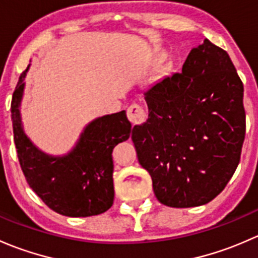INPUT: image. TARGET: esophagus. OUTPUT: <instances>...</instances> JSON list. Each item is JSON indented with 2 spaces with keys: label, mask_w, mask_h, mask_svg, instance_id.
Instances as JSON below:
<instances>
[{
  "label": "esophagus",
  "mask_w": 258,
  "mask_h": 258,
  "mask_svg": "<svg viewBox=\"0 0 258 258\" xmlns=\"http://www.w3.org/2000/svg\"><path fill=\"white\" fill-rule=\"evenodd\" d=\"M127 117L132 124H141L146 121V112L141 105L134 103L127 108Z\"/></svg>",
  "instance_id": "34e87169"
}]
</instances>
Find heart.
I'll return each mask as SVG.
<instances>
[{
  "mask_svg": "<svg viewBox=\"0 0 258 258\" xmlns=\"http://www.w3.org/2000/svg\"><path fill=\"white\" fill-rule=\"evenodd\" d=\"M160 57H161V58H162V57H163V54H162V53H161V54H160Z\"/></svg>",
  "mask_w": 258,
  "mask_h": 258,
  "instance_id": "obj_1",
  "label": "heart"
}]
</instances>
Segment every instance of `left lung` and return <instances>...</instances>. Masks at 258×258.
Returning a JSON list of instances; mask_svg holds the SVG:
<instances>
[{
	"mask_svg": "<svg viewBox=\"0 0 258 258\" xmlns=\"http://www.w3.org/2000/svg\"><path fill=\"white\" fill-rule=\"evenodd\" d=\"M144 95L148 118L131 139L156 197L176 209L209 204L235 173L246 134L243 83L230 56L205 40L182 72Z\"/></svg>",
	"mask_w": 258,
	"mask_h": 258,
	"instance_id": "left-lung-1",
	"label": "left lung"
}]
</instances>
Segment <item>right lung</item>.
Segmentation results:
<instances>
[{
	"instance_id": "obj_1",
	"label": "right lung",
	"mask_w": 258,
	"mask_h": 258,
	"mask_svg": "<svg viewBox=\"0 0 258 258\" xmlns=\"http://www.w3.org/2000/svg\"><path fill=\"white\" fill-rule=\"evenodd\" d=\"M28 69L30 64L21 74L11 102L14 140L26 181L49 209L59 215L88 217L106 212L114 197L112 151L131 135L126 111L90 122L67 155H46L26 136L21 121L23 80Z\"/></svg>"
}]
</instances>
